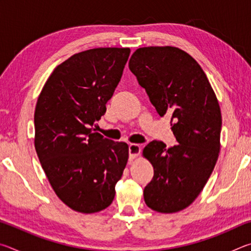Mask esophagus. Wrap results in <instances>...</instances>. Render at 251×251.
I'll return each instance as SVG.
<instances>
[{
	"label": "esophagus",
	"instance_id": "1",
	"mask_svg": "<svg viewBox=\"0 0 251 251\" xmlns=\"http://www.w3.org/2000/svg\"><path fill=\"white\" fill-rule=\"evenodd\" d=\"M128 151H129V158L135 159L137 158L139 154H141V146L137 145V144H130L128 147Z\"/></svg>",
	"mask_w": 251,
	"mask_h": 251
}]
</instances>
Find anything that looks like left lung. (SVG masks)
<instances>
[{
	"mask_svg": "<svg viewBox=\"0 0 251 251\" xmlns=\"http://www.w3.org/2000/svg\"><path fill=\"white\" fill-rule=\"evenodd\" d=\"M128 66L159 116L172 115L178 142L167 150L163 142L152 141L143 150L154 167L144 199L155 211L178 212L198 197L217 163L222 130L218 100L196 59L175 46L137 49Z\"/></svg>",
	"mask_w": 251,
	"mask_h": 251,
	"instance_id": "obj_1",
	"label": "left lung"
}]
</instances>
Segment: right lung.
I'll return each mask as SVG.
<instances>
[{"label":"right lung","instance_id":"add662e5","mask_svg":"<svg viewBox=\"0 0 251 251\" xmlns=\"http://www.w3.org/2000/svg\"><path fill=\"white\" fill-rule=\"evenodd\" d=\"M128 48H99L55 67L37 99L34 145L56 196L82 214L104 210L128 160V145L94 133L128 59Z\"/></svg>","mask_w":251,"mask_h":251}]
</instances>
